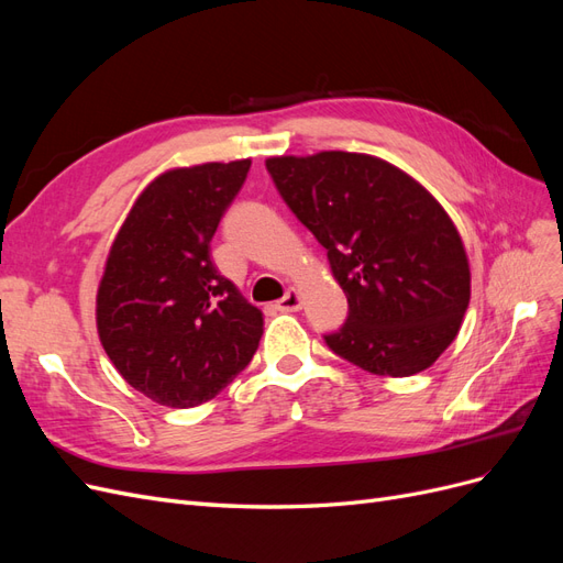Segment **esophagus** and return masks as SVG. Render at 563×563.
<instances>
[{
    "label": "esophagus",
    "instance_id": "obj_1",
    "mask_svg": "<svg viewBox=\"0 0 563 563\" xmlns=\"http://www.w3.org/2000/svg\"><path fill=\"white\" fill-rule=\"evenodd\" d=\"M300 308H302V300H300L296 288H288L286 296L277 302V310H282V312H298Z\"/></svg>",
    "mask_w": 563,
    "mask_h": 563
}]
</instances>
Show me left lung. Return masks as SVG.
Returning a JSON list of instances; mask_svg holds the SVG:
<instances>
[{
  "label": "left lung",
  "instance_id": "8db88e82",
  "mask_svg": "<svg viewBox=\"0 0 563 563\" xmlns=\"http://www.w3.org/2000/svg\"><path fill=\"white\" fill-rule=\"evenodd\" d=\"M277 192L327 249L347 296L343 327L323 343L378 376L437 362L463 323L470 265L439 201L391 164L356 152L267 159Z\"/></svg>",
  "mask_w": 563,
  "mask_h": 563
}]
</instances>
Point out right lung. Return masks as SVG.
<instances>
[{
  "label": "right lung",
  "mask_w": 563,
  "mask_h": 563,
  "mask_svg": "<svg viewBox=\"0 0 563 563\" xmlns=\"http://www.w3.org/2000/svg\"><path fill=\"white\" fill-rule=\"evenodd\" d=\"M249 159L176 168L133 203L98 288V335L114 368L172 408L213 399L253 360L263 314L216 269L211 240Z\"/></svg>",
  "instance_id": "add662e5"
}]
</instances>
